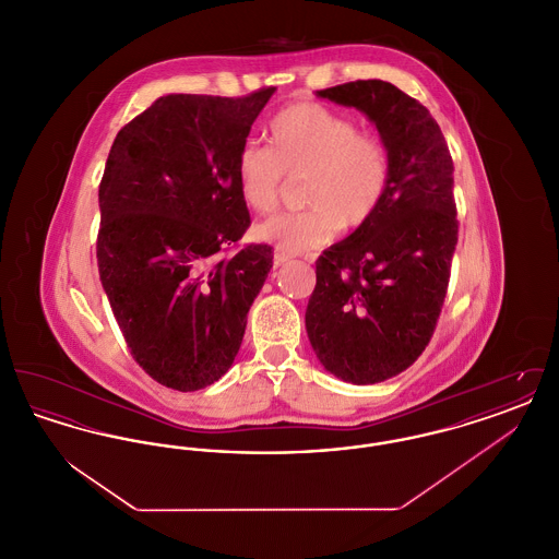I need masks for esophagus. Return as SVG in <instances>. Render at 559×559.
<instances>
[{"label":"esophagus","mask_w":559,"mask_h":559,"mask_svg":"<svg viewBox=\"0 0 559 559\" xmlns=\"http://www.w3.org/2000/svg\"><path fill=\"white\" fill-rule=\"evenodd\" d=\"M289 262V255L287 253H283L281 249H274V260H272V266H274V270L276 267L285 266Z\"/></svg>","instance_id":"esophagus-1"}]
</instances>
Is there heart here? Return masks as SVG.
Wrapping results in <instances>:
<instances>
[{
  "label": "heart",
  "mask_w": 559,
  "mask_h": 559,
  "mask_svg": "<svg viewBox=\"0 0 559 559\" xmlns=\"http://www.w3.org/2000/svg\"><path fill=\"white\" fill-rule=\"evenodd\" d=\"M285 174L306 176L301 213L274 215L253 228V237L299 255L331 242L342 230L365 226L381 207L392 160L388 146L358 133L346 115L319 103L283 108L267 123V146L245 144L235 163L242 203L272 213L283 197Z\"/></svg>",
  "instance_id": "obj_1"
}]
</instances>
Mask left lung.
I'll list each match as a JSON object with an SVG mask.
<instances>
[{"mask_svg": "<svg viewBox=\"0 0 559 559\" xmlns=\"http://www.w3.org/2000/svg\"><path fill=\"white\" fill-rule=\"evenodd\" d=\"M317 96L367 115L392 160L381 207L320 255L306 308L320 365L369 385L406 371L433 335L459 233L454 167L436 119L396 85L349 81Z\"/></svg>", "mask_w": 559, "mask_h": 559, "instance_id": "1", "label": "left lung"}]
</instances>
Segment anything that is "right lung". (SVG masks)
Wrapping results in <instances>:
<instances>
[{
  "instance_id": "obj_1",
  "label": "right lung",
  "mask_w": 559,
  "mask_h": 559,
  "mask_svg": "<svg viewBox=\"0 0 559 559\" xmlns=\"http://www.w3.org/2000/svg\"><path fill=\"white\" fill-rule=\"evenodd\" d=\"M272 94H167L110 146L98 272L135 362L165 388L203 390L233 367L266 283L267 245L219 253L249 226L235 163Z\"/></svg>"
}]
</instances>
